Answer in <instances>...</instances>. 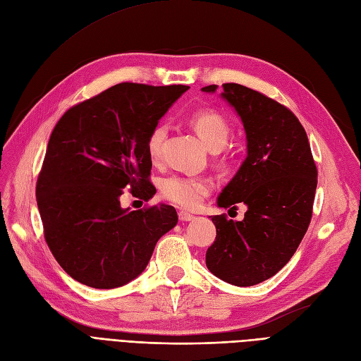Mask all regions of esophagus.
<instances>
[{
    "label": "esophagus",
    "instance_id": "34e87169",
    "mask_svg": "<svg viewBox=\"0 0 361 361\" xmlns=\"http://www.w3.org/2000/svg\"><path fill=\"white\" fill-rule=\"evenodd\" d=\"M194 218H195V216L191 215V214H188V212H183V211L179 212V220H180V221H192Z\"/></svg>",
    "mask_w": 361,
    "mask_h": 361
}]
</instances>
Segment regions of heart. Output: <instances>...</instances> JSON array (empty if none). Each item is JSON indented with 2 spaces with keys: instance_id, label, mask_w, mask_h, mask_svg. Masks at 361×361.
Segmentation results:
<instances>
[{
  "instance_id": "heart-1",
  "label": "heart",
  "mask_w": 361,
  "mask_h": 361,
  "mask_svg": "<svg viewBox=\"0 0 361 361\" xmlns=\"http://www.w3.org/2000/svg\"><path fill=\"white\" fill-rule=\"evenodd\" d=\"M190 125L204 141V145L214 152L223 149L228 137H231V126H228L227 120L220 113L212 110H202L194 113L190 117ZM166 137L167 128L161 123L152 128L147 135L146 150L149 158L154 162H158L162 158V147ZM211 191L212 183L206 178L174 174V176L164 179L161 183L162 197L182 207V209L188 211L197 209L207 195L211 194Z\"/></svg>"
}]
</instances>
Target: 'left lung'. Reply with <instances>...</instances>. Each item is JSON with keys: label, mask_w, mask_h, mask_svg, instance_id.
I'll return each instance as SVG.
<instances>
[{"label": "left lung", "mask_w": 361, "mask_h": 361, "mask_svg": "<svg viewBox=\"0 0 361 361\" xmlns=\"http://www.w3.org/2000/svg\"><path fill=\"white\" fill-rule=\"evenodd\" d=\"M221 96L241 117L248 155L218 197L220 207L247 204L243 221L214 215L206 267L235 286H255L285 267L307 232L318 169L309 138L288 106L245 85L226 82ZM203 92H215L206 85Z\"/></svg>", "instance_id": "left-lung-1"}]
</instances>
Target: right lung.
<instances>
[{"label": "right lung", "instance_id": "obj_1", "mask_svg": "<svg viewBox=\"0 0 361 361\" xmlns=\"http://www.w3.org/2000/svg\"><path fill=\"white\" fill-rule=\"evenodd\" d=\"M188 89L120 82L69 108L54 128L36 197L51 253L76 281L96 289L126 285L176 226L173 206L129 211L120 197H154L147 135Z\"/></svg>", "mask_w": 361, "mask_h": 361}]
</instances>
